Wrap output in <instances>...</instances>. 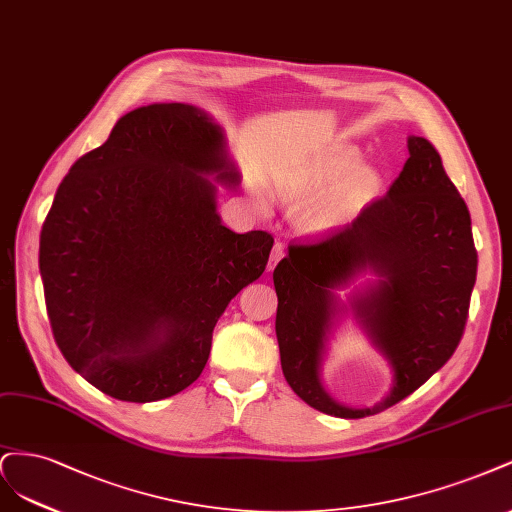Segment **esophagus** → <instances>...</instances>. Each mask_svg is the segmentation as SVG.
<instances>
[{"mask_svg": "<svg viewBox=\"0 0 512 512\" xmlns=\"http://www.w3.org/2000/svg\"><path fill=\"white\" fill-rule=\"evenodd\" d=\"M287 255V249H285V244L283 242H276L274 244V249H272V255H270V263H268V270H274L276 268V263L283 259Z\"/></svg>", "mask_w": 512, "mask_h": 512, "instance_id": "34e87169", "label": "esophagus"}]
</instances>
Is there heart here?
Returning <instances> with one entry per match:
<instances>
[{
    "mask_svg": "<svg viewBox=\"0 0 512 512\" xmlns=\"http://www.w3.org/2000/svg\"><path fill=\"white\" fill-rule=\"evenodd\" d=\"M355 166H357V157L349 153L340 155L336 159H329L319 170L300 180H295V183L287 189L289 200L295 204H304L312 200V197L319 195L321 191L340 183L346 174L353 172ZM374 189H376V178L372 174L368 172L357 174L338 193L327 197L325 202H319L312 208H308L304 214V225L308 229H315V232H323V229H332V227L349 223L355 214L366 206V202L374 195Z\"/></svg>",
    "mask_w": 512,
    "mask_h": 512,
    "instance_id": "b5f03b06",
    "label": "heart"
}]
</instances>
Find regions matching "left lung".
Listing matches in <instances>:
<instances>
[{"instance_id":"left-lung-1","label":"left lung","mask_w":512,"mask_h":512,"mask_svg":"<svg viewBox=\"0 0 512 512\" xmlns=\"http://www.w3.org/2000/svg\"><path fill=\"white\" fill-rule=\"evenodd\" d=\"M408 153L389 191L353 223L291 244L274 268L285 381L325 415L361 419L402 402L447 364L464 336L478 263L470 212L430 140L408 138ZM364 267L386 280L356 301V311L392 359L396 381L381 405L349 409L322 391L318 361L333 316L331 289Z\"/></svg>"}]
</instances>
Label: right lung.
<instances>
[{"instance_id": "right-lung-1", "label": "right lung", "mask_w": 512, "mask_h": 512, "mask_svg": "<svg viewBox=\"0 0 512 512\" xmlns=\"http://www.w3.org/2000/svg\"><path fill=\"white\" fill-rule=\"evenodd\" d=\"M227 168L221 129L187 104L127 112L61 180L40 274L68 364L123 402H157L202 374L212 329L268 266V232L221 225L204 174Z\"/></svg>"}]
</instances>
